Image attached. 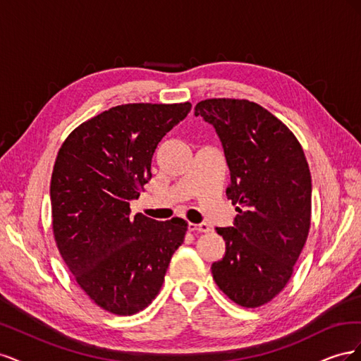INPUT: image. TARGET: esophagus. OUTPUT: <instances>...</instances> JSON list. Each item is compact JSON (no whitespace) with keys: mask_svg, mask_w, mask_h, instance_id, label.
I'll use <instances>...</instances> for the list:
<instances>
[{"mask_svg":"<svg viewBox=\"0 0 361 361\" xmlns=\"http://www.w3.org/2000/svg\"><path fill=\"white\" fill-rule=\"evenodd\" d=\"M188 228L191 232H199V233H206L209 232V224L207 223H199V224H194V223H188Z\"/></svg>","mask_w":361,"mask_h":361,"instance_id":"34e87169","label":"esophagus"}]
</instances>
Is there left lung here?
Returning <instances> with one entry per match:
<instances>
[{"label":"left lung","mask_w":361,"mask_h":361,"mask_svg":"<svg viewBox=\"0 0 361 361\" xmlns=\"http://www.w3.org/2000/svg\"><path fill=\"white\" fill-rule=\"evenodd\" d=\"M195 116L221 141L238 215L215 231L226 255L214 280L243 307L271 301L289 281L310 227L312 178L298 140L265 108L245 99H206Z\"/></svg>","instance_id":"left-lung-1"}]
</instances>
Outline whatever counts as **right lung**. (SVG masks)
<instances>
[{
  "label": "right lung",
  "mask_w": 361,
  "mask_h": 361,
  "mask_svg": "<svg viewBox=\"0 0 361 361\" xmlns=\"http://www.w3.org/2000/svg\"><path fill=\"white\" fill-rule=\"evenodd\" d=\"M190 111V102L118 105L80 125L60 147L49 191L54 236L76 283L104 310H143L183 243L182 218L133 216L129 202L152 179L162 137Z\"/></svg>",
  "instance_id": "right-lung-1"
}]
</instances>
